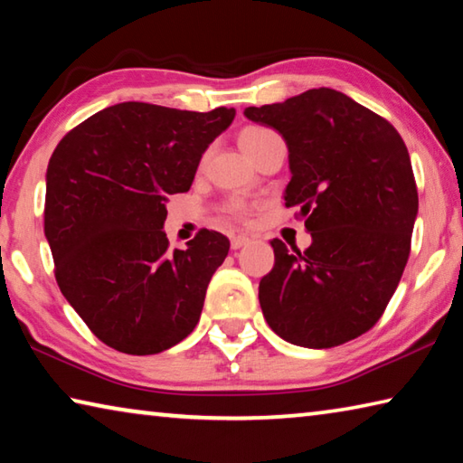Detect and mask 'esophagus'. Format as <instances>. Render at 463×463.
I'll return each instance as SVG.
<instances>
[{
	"label": "esophagus",
	"instance_id": "obj_1",
	"mask_svg": "<svg viewBox=\"0 0 463 463\" xmlns=\"http://www.w3.org/2000/svg\"><path fill=\"white\" fill-rule=\"evenodd\" d=\"M249 242V237L247 234H234V237L231 239V247L237 250V249H241V247H245Z\"/></svg>",
	"mask_w": 463,
	"mask_h": 463
}]
</instances>
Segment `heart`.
<instances>
[{
    "mask_svg": "<svg viewBox=\"0 0 463 463\" xmlns=\"http://www.w3.org/2000/svg\"><path fill=\"white\" fill-rule=\"evenodd\" d=\"M268 132H269V130L257 128V127L245 128V130L241 132V137H239L241 146L250 143V140H255V138H260V137H263V135H268ZM229 213H231L232 216H245V214H247V206H245V203H242V202H232L231 208H229Z\"/></svg>",
    "mask_w": 463,
    "mask_h": 463,
    "instance_id": "obj_1",
    "label": "heart"
}]
</instances>
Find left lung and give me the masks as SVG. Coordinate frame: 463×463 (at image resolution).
I'll return each instance as SVG.
<instances>
[{"instance_id":"left-lung-1","label":"left lung","mask_w":463,"mask_h":463,"mask_svg":"<svg viewBox=\"0 0 463 463\" xmlns=\"http://www.w3.org/2000/svg\"><path fill=\"white\" fill-rule=\"evenodd\" d=\"M245 116L284 137L292 174L284 200L312 237L304 253L271 241L276 263L260 281L263 317L300 347L355 339L378 323L409 261L419 194L404 140L331 88Z\"/></svg>"}]
</instances>
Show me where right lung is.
<instances>
[{
	"mask_svg": "<svg viewBox=\"0 0 463 463\" xmlns=\"http://www.w3.org/2000/svg\"><path fill=\"white\" fill-rule=\"evenodd\" d=\"M234 108L187 112L143 101L99 109L62 137L46 169L44 234L62 296L108 347L155 355L198 325L231 242L200 231L169 250L167 195L190 190Z\"/></svg>",
	"mask_w": 463,
	"mask_h": 463,
	"instance_id": "1",
	"label": "right lung"
}]
</instances>
